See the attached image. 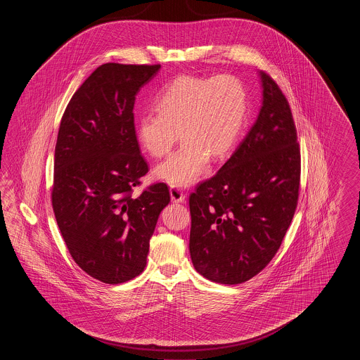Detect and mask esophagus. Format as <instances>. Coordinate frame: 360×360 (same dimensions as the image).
I'll return each instance as SVG.
<instances>
[{
    "instance_id": "34e87169",
    "label": "esophagus",
    "mask_w": 360,
    "mask_h": 360,
    "mask_svg": "<svg viewBox=\"0 0 360 360\" xmlns=\"http://www.w3.org/2000/svg\"><path fill=\"white\" fill-rule=\"evenodd\" d=\"M170 195H172V200L174 202H184L185 201V194L182 193L181 188L172 186L170 188Z\"/></svg>"
}]
</instances>
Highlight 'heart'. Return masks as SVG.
I'll list each match as a JSON object with an SVG mask.
<instances>
[{"label": "heart", "instance_id": "obj_1", "mask_svg": "<svg viewBox=\"0 0 360 360\" xmlns=\"http://www.w3.org/2000/svg\"><path fill=\"white\" fill-rule=\"evenodd\" d=\"M156 112L136 119V139L151 156L167 154L178 140L181 147L162 162L155 174L176 188L197 182L210 156L231 154L247 119V91L233 75L175 78L155 100Z\"/></svg>", "mask_w": 360, "mask_h": 360}]
</instances>
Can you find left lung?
Instances as JSON below:
<instances>
[{"mask_svg":"<svg viewBox=\"0 0 360 360\" xmlns=\"http://www.w3.org/2000/svg\"><path fill=\"white\" fill-rule=\"evenodd\" d=\"M263 103L236 151L190 194V257L209 281L238 285L275 257L300 191L301 154L288 98L260 72Z\"/></svg>","mask_w":360,"mask_h":360,"instance_id":"8db88e82","label":"left lung"}]
</instances>
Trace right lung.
<instances>
[{
  "instance_id": "1",
  "label": "right lung",
  "mask_w": 360,
  "mask_h": 360,
  "mask_svg": "<svg viewBox=\"0 0 360 360\" xmlns=\"http://www.w3.org/2000/svg\"><path fill=\"white\" fill-rule=\"evenodd\" d=\"M160 65L105 63L71 97L53 160L52 209L74 262L97 281L119 285L143 273L166 184L137 197L148 165L140 154L134 106Z\"/></svg>"
}]
</instances>
